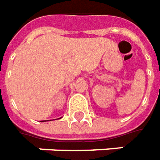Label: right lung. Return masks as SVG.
Returning <instances> with one entry per match:
<instances>
[{
  "mask_svg": "<svg viewBox=\"0 0 160 160\" xmlns=\"http://www.w3.org/2000/svg\"><path fill=\"white\" fill-rule=\"evenodd\" d=\"M45 121H46V120H45ZM42 122H44V120H43V121H42Z\"/></svg>",
  "mask_w": 160,
  "mask_h": 160,
  "instance_id": "1",
  "label": "right lung"
}]
</instances>
